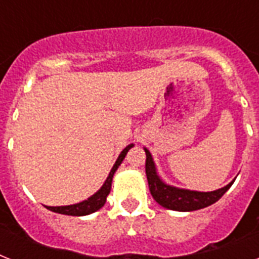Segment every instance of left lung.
I'll list each match as a JSON object with an SVG mask.
<instances>
[{
    "label": "left lung",
    "instance_id": "left-lung-1",
    "mask_svg": "<svg viewBox=\"0 0 259 259\" xmlns=\"http://www.w3.org/2000/svg\"><path fill=\"white\" fill-rule=\"evenodd\" d=\"M146 162L145 170L148 177V184L152 196L158 204L173 211H196L213 204L215 201L221 199L227 189L233 185L234 180L226 187L211 192H199V191H189V189L176 188L169 184H165L157 175V169L154 165L153 158L150 152L145 148Z\"/></svg>",
    "mask_w": 259,
    "mask_h": 259
}]
</instances>
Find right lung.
Instances as JSON below:
<instances>
[{
    "label": "right lung",
    "mask_w": 259,
    "mask_h": 259,
    "mask_svg": "<svg viewBox=\"0 0 259 259\" xmlns=\"http://www.w3.org/2000/svg\"><path fill=\"white\" fill-rule=\"evenodd\" d=\"M133 146V144H130L122 150L121 154L118 156L117 161L113 165L111 170H110L109 176L106 179L105 184L102 185L101 189L95 192L93 196H90L87 200H83L78 204L72 205H60V207H47L51 211L58 213H63V215H72V217H83V215H89V213H93L95 211H98L99 208H102L106 203V197L110 193V189H111V181H113V176L115 170L118 169V166L121 165V162L123 161L126 153L129 152V149Z\"/></svg>",
    "instance_id": "add662e5"
}]
</instances>
